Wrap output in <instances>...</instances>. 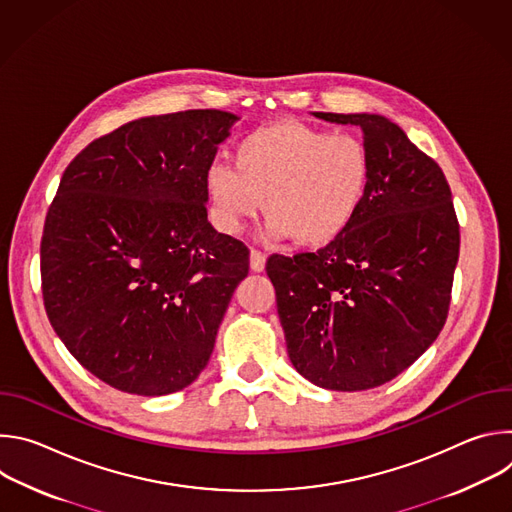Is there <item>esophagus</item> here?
<instances>
[{
    "mask_svg": "<svg viewBox=\"0 0 512 512\" xmlns=\"http://www.w3.org/2000/svg\"><path fill=\"white\" fill-rule=\"evenodd\" d=\"M265 253L263 251H259V249H251V269L253 271H263L265 269Z\"/></svg>",
    "mask_w": 512,
    "mask_h": 512,
    "instance_id": "1",
    "label": "esophagus"
}]
</instances>
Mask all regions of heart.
<instances>
[{
	"mask_svg": "<svg viewBox=\"0 0 512 512\" xmlns=\"http://www.w3.org/2000/svg\"><path fill=\"white\" fill-rule=\"evenodd\" d=\"M231 164H212L204 186L218 227L239 233L265 202L267 237L300 247L338 239L360 212L373 180L369 145L302 121H279L247 133Z\"/></svg>",
	"mask_w": 512,
	"mask_h": 512,
	"instance_id": "heart-1",
	"label": "heart"
}]
</instances>
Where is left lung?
I'll use <instances>...</instances> for the list:
<instances>
[{"label": "left lung", "mask_w": 512, "mask_h": 512, "mask_svg": "<svg viewBox=\"0 0 512 512\" xmlns=\"http://www.w3.org/2000/svg\"><path fill=\"white\" fill-rule=\"evenodd\" d=\"M358 125L373 180L354 223L316 253L271 255L287 354L332 391H367L401 375L442 332L460 255L448 180L381 115L314 113Z\"/></svg>", "instance_id": "obj_1"}]
</instances>
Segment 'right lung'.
<instances>
[{
	"instance_id": "1",
	"label": "right lung",
	"mask_w": 512,
	"mask_h": 512,
	"mask_svg": "<svg viewBox=\"0 0 512 512\" xmlns=\"http://www.w3.org/2000/svg\"><path fill=\"white\" fill-rule=\"evenodd\" d=\"M235 119L192 109L129 121L60 178L40 243L46 316L113 389L158 397L196 381L249 273L247 245L216 233L204 204Z\"/></svg>"
}]
</instances>
